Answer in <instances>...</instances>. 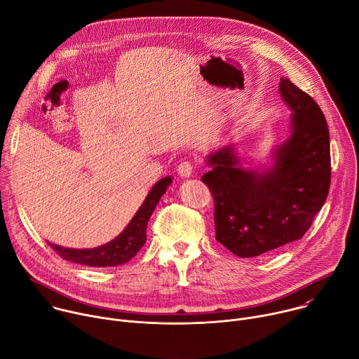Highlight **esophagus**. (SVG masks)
Returning <instances> with one entry per match:
<instances>
[{
    "mask_svg": "<svg viewBox=\"0 0 359 359\" xmlns=\"http://www.w3.org/2000/svg\"><path fill=\"white\" fill-rule=\"evenodd\" d=\"M177 172L182 177H190L193 176V165L190 162H182L177 168Z\"/></svg>",
    "mask_w": 359,
    "mask_h": 359,
    "instance_id": "obj_1",
    "label": "esophagus"
}]
</instances>
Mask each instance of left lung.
<instances>
[{
  "instance_id": "left-lung-1",
  "label": "left lung",
  "mask_w": 359,
  "mask_h": 359,
  "mask_svg": "<svg viewBox=\"0 0 359 359\" xmlns=\"http://www.w3.org/2000/svg\"><path fill=\"white\" fill-rule=\"evenodd\" d=\"M280 97L291 111L288 133L269 165L244 168L234 144L206 158L201 177L213 193L216 238L241 259L257 257L301 238L328 196L330 132L317 102L288 78Z\"/></svg>"
}]
</instances>
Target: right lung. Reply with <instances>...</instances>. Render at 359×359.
Masks as SVG:
<instances>
[{
    "label": "right lung",
    "instance_id": "1",
    "mask_svg": "<svg viewBox=\"0 0 359 359\" xmlns=\"http://www.w3.org/2000/svg\"><path fill=\"white\" fill-rule=\"evenodd\" d=\"M173 177L166 176L153 184L142 206L132 220L114 240L93 248H69L54 243H48L64 260L83 264L88 267H116L130 262L146 243L147 222L155 212L161 197L166 193Z\"/></svg>",
    "mask_w": 359,
    "mask_h": 359
}]
</instances>
